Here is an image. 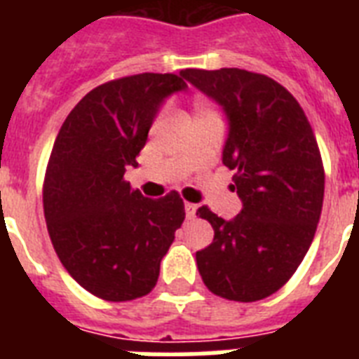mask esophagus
<instances>
[{
    "label": "esophagus",
    "instance_id": "34e87169",
    "mask_svg": "<svg viewBox=\"0 0 359 359\" xmlns=\"http://www.w3.org/2000/svg\"><path fill=\"white\" fill-rule=\"evenodd\" d=\"M184 210H186V218L194 219L197 212V205H194V203H184Z\"/></svg>",
    "mask_w": 359,
    "mask_h": 359
}]
</instances>
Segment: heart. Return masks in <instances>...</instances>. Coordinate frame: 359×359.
<instances>
[{
    "instance_id": "obj_1",
    "label": "heart",
    "mask_w": 359,
    "mask_h": 359,
    "mask_svg": "<svg viewBox=\"0 0 359 359\" xmlns=\"http://www.w3.org/2000/svg\"><path fill=\"white\" fill-rule=\"evenodd\" d=\"M194 117H219L218 111L205 100H196L194 102Z\"/></svg>"
}]
</instances>
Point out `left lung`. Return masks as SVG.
I'll use <instances>...</instances> for the list:
<instances>
[{"label":"left lung","mask_w":359,"mask_h":359,"mask_svg":"<svg viewBox=\"0 0 359 359\" xmlns=\"http://www.w3.org/2000/svg\"><path fill=\"white\" fill-rule=\"evenodd\" d=\"M180 74L229 117L224 163L242 199L231 222L207 205L197 208L214 229L212 244L196 253L197 268L216 296L262 300L292 278L317 231L324 199L317 137L298 100L268 76L242 69Z\"/></svg>","instance_id":"obj_1"}]
</instances>
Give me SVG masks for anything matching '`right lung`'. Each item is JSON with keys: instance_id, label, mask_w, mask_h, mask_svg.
<instances>
[{"instance_id": "obj_1", "label": "right lung", "mask_w": 359, "mask_h": 359, "mask_svg": "<svg viewBox=\"0 0 359 359\" xmlns=\"http://www.w3.org/2000/svg\"><path fill=\"white\" fill-rule=\"evenodd\" d=\"M184 87L182 74L154 72L106 81L76 104L53 143L42 184L48 235L67 272L106 302L154 289L184 222L177 191L147 199L124 180L162 100Z\"/></svg>"}]
</instances>
